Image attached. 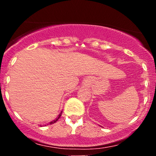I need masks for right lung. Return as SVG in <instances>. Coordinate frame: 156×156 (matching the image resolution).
Returning a JSON list of instances; mask_svg holds the SVG:
<instances>
[{"label": "right lung", "instance_id": "add662e5", "mask_svg": "<svg viewBox=\"0 0 156 156\" xmlns=\"http://www.w3.org/2000/svg\"><path fill=\"white\" fill-rule=\"evenodd\" d=\"M62 112H61L59 114H58V117H57V118H56V119H54V120H53V121H52V122H49V124H50V125H52V124H53V123L56 122V121H58V119H59V118H60V117H61V116H62Z\"/></svg>", "mask_w": 156, "mask_h": 156}]
</instances>
